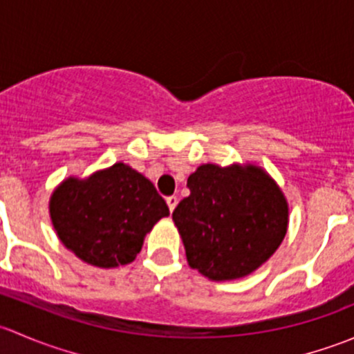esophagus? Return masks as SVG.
I'll return each instance as SVG.
<instances>
[{"label": "esophagus", "mask_w": 354, "mask_h": 354, "mask_svg": "<svg viewBox=\"0 0 354 354\" xmlns=\"http://www.w3.org/2000/svg\"><path fill=\"white\" fill-rule=\"evenodd\" d=\"M166 203H167V207H169L171 212H173L174 207H176V203H178V198L174 197V195H171V197H167V198H166Z\"/></svg>", "instance_id": "esophagus-1"}]
</instances>
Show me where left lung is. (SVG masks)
Listing matches in <instances>:
<instances>
[{"label": "left lung", "mask_w": 354, "mask_h": 354, "mask_svg": "<svg viewBox=\"0 0 354 354\" xmlns=\"http://www.w3.org/2000/svg\"><path fill=\"white\" fill-rule=\"evenodd\" d=\"M187 187L190 195L178 203L173 221L188 266L209 279L248 276L283 243L288 202L262 167L202 164Z\"/></svg>", "instance_id": "obj_1"}]
</instances>
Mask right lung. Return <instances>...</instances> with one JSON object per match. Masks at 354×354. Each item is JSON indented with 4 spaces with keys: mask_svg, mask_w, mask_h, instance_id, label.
<instances>
[{
    "mask_svg": "<svg viewBox=\"0 0 354 354\" xmlns=\"http://www.w3.org/2000/svg\"><path fill=\"white\" fill-rule=\"evenodd\" d=\"M62 243L91 266L111 269L133 262L154 224L169 216L164 198L123 162L85 180L68 178L49 200Z\"/></svg>",
    "mask_w": 354,
    "mask_h": 354,
    "instance_id": "1",
    "label": "right lung"
}]
</instances>
